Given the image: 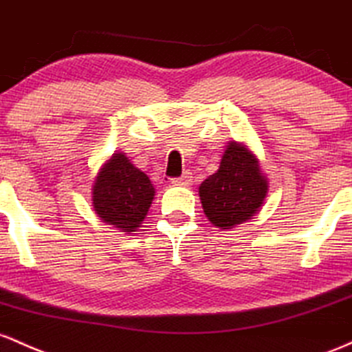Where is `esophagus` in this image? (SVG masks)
<instances>
[{
    "instance_id": "34e87169",
    "label": "esophagus",
    "mask_w": 352,
    "mask_h": 352,
    "mask_svg": "<svg viewBox=\"0 0 352 352\" xmlns=\"http://www.w3.org/2000/svg\"><path fill=\"white\" fill-rule=\"evenodd\" d=\"M173 184H175V186H191V184H192V175L189 171L183 173V176L175 177V179H173Z\"/></svg>"
}]
</instances>
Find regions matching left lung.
Segmentation results:
<instances>
[{
  "instance_id": "8db88e82",
  "label": "left lung",
  "mask_w": 352,
  "mask_h": 352,
  "mask_svg": "<svg viewBox=\"0 0 352 352\" xmlns=\"http://www.w3.org/2000/svg\"><path fill=\"white\" fill-rule=\"evenodd\" d=\"M270 181L258 156L244 141H229L218 171L199 186L203 211L212 226L231 231L261 211Z\"/></svg>"
}]
</instances>
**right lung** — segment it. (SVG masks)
I'll use <instances>...</instances> for the list:
<instances>
[{"label": "right lung", "instance_id": "1", "mask_svg": "<svg viewBox=\"0 0 352 352\" xmlns=\"http://www.w3.org/2000/svg\"><path fill=\"white\" fill-rule=\"evenodd\" d=\"M155 195L151 179L123 151H114L100 166L91 186V201L98 218L124 234L141 228Z\"/></svg>", "mask_w": 352, "mask_h": 352}]
</instances>
